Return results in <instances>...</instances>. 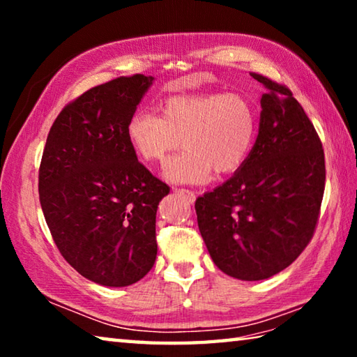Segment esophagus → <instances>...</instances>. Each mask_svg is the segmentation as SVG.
<instances>
[{
	"label": "esophagus",
	"mask_w": 357,
	"mask_h": 357,
	"mask_svg": "<svg viewBox=\"0 0 357 357\" xmlns=\"http://www.w3.org/2000/svg\"><path fill=\"white\" fill-rule=\"evenodd\" d=\"M173 192H176V193H179V195L185 197L187 200H189L190 203L195 202V198H197L195 192H192V190H189V189H173Z\"/></svg>",
	"instance_id": "1"
}]
</instances>
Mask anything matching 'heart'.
Listing matches in <instances>:
<instances>
[{
  "label": "heart",
  "mask_w": 357,
  "mask_h": 357,
  "mask_svg": "<svg viewBox=\"0 0 357 357\" xmlns=\"http://www.w3.org/2000/svg\"><path fill=\"white\" fill-rule=\"evenodd\" d=\"M160 113L138 110L128 123L132 149L146 164L164 162L165 178L178 184H206L213 174H231L245 164L258 134V112L236 93L173 96Z\"/></svg>",
  "instance_id": "1"
}]
</instances>
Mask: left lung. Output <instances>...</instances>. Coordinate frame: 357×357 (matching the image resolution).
<instances>
[{
    "instance_id": "left-lung-1",
    "label": "left lung",
    "mask_w": 357,
    "mask_h": 357,
    "mask_svg": "<svg viewBox=\"0 0 357 357\" xmlns=\"http://www.w3.org/2000/svg\"><path fill=\"white\" fill-rule=\"evenodd\" d=\"M268 88L259 130L245 164L195 202L213 261L239 280H263L288 268L313 238L326 165L319 137L285 84L257 72Z\"/></svg>"
}]
</instances>
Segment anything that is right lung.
<instances>
[{
	"label": "right lung",
	"instance_id": "obj_1",
	"mask_svg": "<svg viewBox=\"0 0 357 357\" xmlns=\"http://www.w3.org/2000/svg\"><path fill=\"white\" fill-rule=\"evenodd\" d=\"M154 78L118 77L70 100L50 128L39 200L59 253L105 287L146 275L157 255V204L170 187L137 159L128 123Z\"/></svg>",
	"mask_w": 357,
	"mask_h": 357
}]
</instances>
